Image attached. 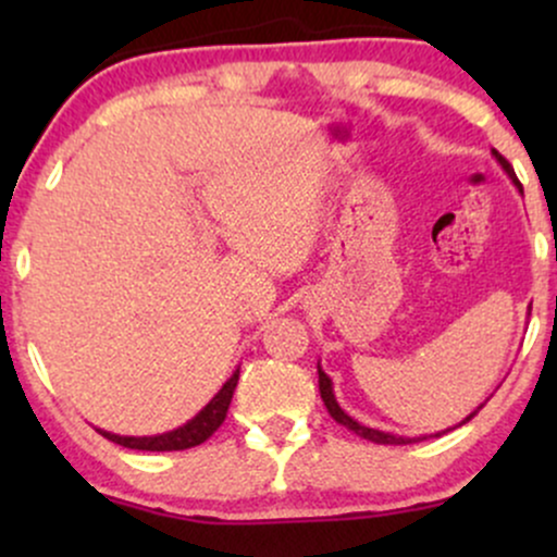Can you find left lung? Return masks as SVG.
<instances>
[{"label":"left lung","mask_w":557,"mask_h":557,"mask_svg":"<svg viewBox=\"0 0 557 557\" xmlns=\"http://www.w3.org/2000/svg\"><path fill=\"white\" fill-rule=\"evenodd\" d=\"M492 157L497 159V164H500V168L505 170V175L510 177V181H513V185L516 188L521 190V183H519V177H516V172H513V168H510L508 164V159H505L503 154H497L495 149H492ZM523 194V190H521ZM317 372H319V393H322V400H324V406H327V411H330V417L337 421V424H343L345 430H350L354 434H359V437H363V440H369V443H376V445H408V443H413V440H424V437H403V434H393V432H382V430H372V426H363V424H359V421H356L354 417H348V413L343 411L341 408V403H337V398H335V389H332V380L327 374H324V369L319 367L317 363ZM487 403V400H484ZM482 403V406H484ZM479 406V408H482ZM476 408V411H479ZM476 411H471L469 417H466L461 424H466V421H469L471 417H474ZM445 432H450V430H443V432H437L434 434V437H440V434H445Z\"/></svg>","instance_id":"8db88e82"}]
</instances>
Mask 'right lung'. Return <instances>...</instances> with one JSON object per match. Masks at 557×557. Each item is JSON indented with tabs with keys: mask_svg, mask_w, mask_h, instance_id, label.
<instances>
[{
	"mask_svg": "<svg viewBox=\"0 0 557 557\" xmlns=\"http://www.w3.org/2000/svg\"><path fill=\"white\" fill-rule=\"evenodd\" d=\"M238 376H240V369H235L233 376H230L225 385L220 387V393H216L194 419H188L183 426H177V430L172 432L151 434V437H125V434H114L107 430H96V432H99L101 437L112 440V443L131 447V450H151V453L188 450V447L207 443V440L220 430L222 421L227 417V408H230V400H233L235 385H238Z\"/></svg>",
	"mask_w": 557,
	"mask_h": 557,
	"instance_id": "add662e5",
	"label": "right lung"
}]
</instances>
